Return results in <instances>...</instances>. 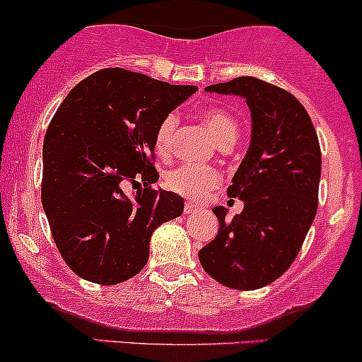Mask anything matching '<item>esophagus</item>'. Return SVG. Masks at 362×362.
Returning <instances> with one entry per match:
<instances>
[{"instance_id": "esophagus-1", "label": "esophagus", "mask_w": 362, "mask_h": 362, "mask_svg": "<svg viewBox=\"0 0 362 362\" xmlns=\"http://www.w3.org/2000/svg\"><path fill=\"white\" fill-rule=\"evenodd\" d=\"M196 211H198V208H196L192 203H187V204H185V206H184V214L191 215V214H196Z\"/></svg>"}]
</instances>
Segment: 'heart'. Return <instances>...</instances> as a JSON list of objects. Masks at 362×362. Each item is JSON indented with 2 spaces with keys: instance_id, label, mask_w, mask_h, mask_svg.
Listing matches in <instances>:
<instances>
[{
  "instance_id": "b5f03b06",
  "label": "heart",
  "mask_w": 362,
  "mask_h": 362,
  "mask_svg": "<svg viewBox=\"0 0 362 362\" xmlns=\"http://www.w3.org/2000/svg\"><path fill=\"white\" fill-rule=\"evenodd\" d=\"M202 119L221 147H231L235 144L236 138H238V124L228 112L217 107L204 108L202 112ZM177 126V113H168L158 124V129L154 134V147L158 154L166 156L171 151ZM164 184L171 192L199 202L221 184V173L215 168L203 166V164H182V166L168 171L166 177H164Z\"/></svg>"
}]
</instances>
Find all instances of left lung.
I'll return each mask as SVG.
<instances>
[{
  "label": "left lung",
  "mask_w": 362,
  "mask_h": 362,
  "mask_svg": "<svg viewBox=\"0 0 362 362\" xmlns=\"http://www.w3.org/2000/svg\"><path fill=\"white\" fill-rule=\"evenodd\" d=\"M236 94L252 115L250 147L228 187L243 202L231 221L215 206L218 235L199 250L203 269L222 286L261 289L289 269L317 214L320 145L308 112L287 90L255 76L206 87Z\"/></svg>",
  "instance_id": "left-lung-1"
}]
</instances>
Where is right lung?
Instances as JSON below:
<instances>
[{
  "mask_svg": "<svg viewBox=\"0 0 362 362\" xmlns=\"http://www.w3.org/2000/svg\"><path fill=\"white\" fill-rule=\"evenodd\" d=\"M196 86H170L107 68L76 83L43 140L42 203L64 262L83 280L115 286L141 272L152 233L184 211L156 191L154 134ZM141 181L134 200L123 192Z\"/></svg>",
  "mask_w": 362,
  "mask_h": 362,
  "instance_id": "1",
  "label": "right lung"
}]
</instances>
